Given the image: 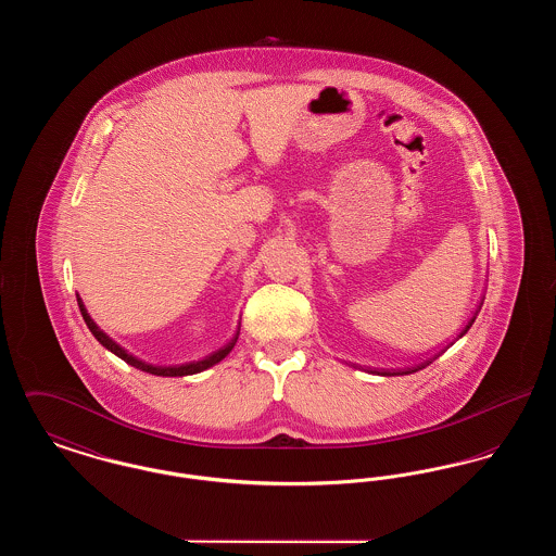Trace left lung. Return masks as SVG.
<instances>
[{
	"label": "left lung",
	"mask_w": 556,
	"mask_h": 556,
	"mask_svg": "<svg viewBox=\"0 0 556 556\" xmlns=\"http://www.w3.org/2000/svg\"><path fill=\"white\" fill-rule=\"evenodd\" d=\"M481 304H483V300H481V302H479V306H477L476 315H473V317L469 318V323H467V325H465V327H463V329H460V333H458V336H456V340H458V338H463V336H465V333H467V331H469V329H471V325H473V320H476L477 313H479V308H481ZM446 348H448V345H446ZM442 352H444V350H442ZM442 352H438V354H433V356H431V358H427V361H424V363H419V365H415V367H404V369H370V367H363V370H367V372H375V375H383V377H394V375H408V372H417V370L425 369V367H427V365H431V363H433V361H435V358H438V356H440V354H442ZM352 367H356V365H352Z\"/></svg>",
	"instance_id": "1"
}]
</instances>
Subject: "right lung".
Returning <instances> with one entry per match:
<instances>
[{"mask_svg":"<svg viewBox=\"0 0 556 556\" xmlns=\"http://www.w3.org/2000/svg\"><path fill=\"white\" fill-rule=\"evenodd\" d=\"M77 302H79L80 315L85 318V323H87L89 331L93 333V338H96L100 344L104 345L106 350H110L112 354H116L118 358H123L127 365H131L135 369L143 370V372H150V375H159V377H186V375L202 372V370L214 367L216 363H220V361L233 350L236 342H238L239 327L238 331H236V336H233L227 344L223 345V348H218V350H214L208 356H204V358H200V361H191V363H184V365H152V363H146V361L132 356L131 352H127L123 345L116 344L108 333H104V331L96 325V320L89 317V313H87V308H85L79 293H77Z\"/></svg>","mask_w":556,"mask_h":556,"instance_id":"1","label":"right lung"}]
</instances>
